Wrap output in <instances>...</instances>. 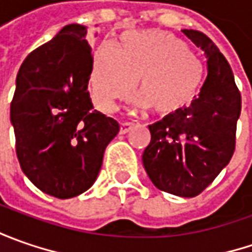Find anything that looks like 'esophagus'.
<instances>
[{"mask_svg":"<svg viewBox=\"0 0 252 252\" xmlns=\"http://www.w3.org/2000/svg\"><path fill=\"white\" fill-rule=\"evenodd\" d=\"M136 123H133V122H122L121 123V134H125V133H127V131L130 130L131 127L134 126Z\"/></svg>","mask_w":252,"mask_h":252,"instance_id":"34e87169","label":"esophagus"}]
</instances>
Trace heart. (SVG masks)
Segmentation results:
<instances>
[{
    "instance_id": "obj_1",
    "label": "heart",
    "mask_w": 252,
    "mask_h": 252,
    "mask_svg": "<svg viewBox=\"0 0 252 252\" xmlns=\"http://www.w3.org/2000/svg\"><path fill=\"white\" fill-rule=\"evenodd\" d=\"M205 77V65L184 40L164 31H136L121 37L119 50L102 44L94 56V101L112 111L139 80L137 103L168 115L189 105Z\"/></svg>"
}]
</instances>
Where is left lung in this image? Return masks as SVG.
<instances>
[{
  "label": "left lung",
  "instance_id": "left-lung-1",
  "mask_svg": "<svg viewBox=\"0 0 252 252\" xmlns=\"http://www.w3.org/2000/svg\"><path fill=\"white\" fill-rule=\"evenodd\" d=\"M182 32L205 52L208 77L190 106L149 126L151 140L143 153V165L160 190L193 198L233 157L241 94L218 46L202 32Z\"/></svg>",
  "mask_w": 252,
  "mask_h": 252
}]
</instances>
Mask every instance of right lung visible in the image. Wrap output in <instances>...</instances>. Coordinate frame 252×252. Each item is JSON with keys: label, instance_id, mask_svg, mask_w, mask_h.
<instances>
[{"label": "right lung", "instance_id": "1", "mask_svg": "<svg viewBox=\"0 0 252 252\" xmlns=\"http://www.w3.org/2000/svg\"><path fill=\"white\" fill-rule=\"evenodd\" d=\"M85 36V26L67 25L33 50L18 71L11 102L21 168L36 188L59 199L91 188L119 133L118 122L94 111V59Z\"/></svg>", "mask_w": 252, "mask_h": 252}]
</instances>
